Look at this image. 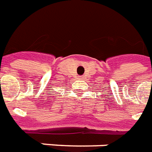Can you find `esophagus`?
Listing matches in <instances>:
<instances>
[{
  "label": "esophagus",
  "instance_id": "esophagus-1",
  "mask_svg": "<svg viewBox=\"0 0 152 152\" xmlns=\"http://www.w3.org/2000/svg\"><path fill=\"white\" fill-rule=\"evenodd\" d=\"M79 79L80 80H83V79H84V76H79Z\"/></svg>",
  "mask_w": 152,
  "mask_h": 152
}]
</instances>
